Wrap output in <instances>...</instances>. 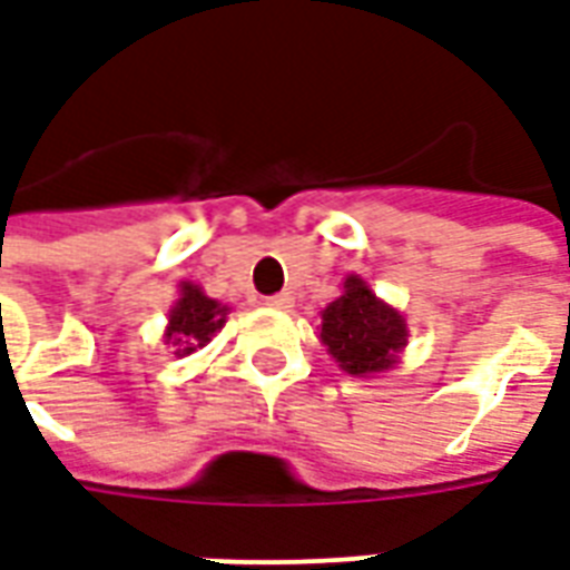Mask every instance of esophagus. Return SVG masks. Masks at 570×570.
<instances>
[{
    "instance_id": "1",
    "label": "esophagus",
    "mask_w": 570,
    "mask_h": 570,
    "mask_svg": "<svg viewBox=\"0 0 570 570\" xmlns=\"http://www.w3.org/2000/svg\"><path fill=\"white\" fill-rule=\"evenodd\" d=\"M272 308H293V296L289 293H277V296H268L265 298Z\"/></svg>"
}]
</instances>
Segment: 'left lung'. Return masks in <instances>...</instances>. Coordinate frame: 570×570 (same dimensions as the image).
I'll list each match as a JSON object with an SVG mask.
<instances>
[{
	"label": "left lung",
	"instance_id": "obj_1",
	"mask_svg": "<svg viewBox=\"0 0 570 570\" xmlns=\"http://www.w3.org/2000/svg\"><path fill=\"white\" fill-rule=\"evenodd\" d=\"M323 345L351 375L382 372L406 342V323L382 305L360 277H347L345 296L323 311Z\"/></svg>",
	"mask_w": 570,
	"mask_h": 570
}]
</instances>
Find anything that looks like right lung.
<instances>
[{
	"mask_svg": "<svg viewBox=\"0 0 570 570\" xmlns=\"http://www.w3.org/2000/svg\"><path fill=\"white\" fill-rule=\"evenodd\" d=\"M225 311L219 302H213L200 293L198 286H183V298L170 311L167 338L179 347V354H191L195 347L207 345L213 333H219L225 323Z\"/></svg>",
	"mask_w": 570,
	"mask_h": 570,
	"instance_id": "right-lung-1",
	"label": "right lung"
}]
</instances>
